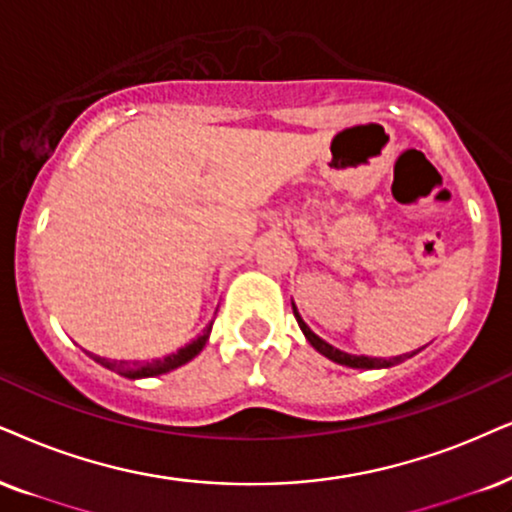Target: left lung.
I'll return each instance as SVG.
<instances>
[{
	"mask_svg": "<svg viewBox=\"0 0 512 512\" xmlns=\"http://www.w3.org/2000/svg\"><path fill=\"white\" fill-rule=\"evenodd\" d=\"M293 314H295V319H297V326H300V331L304 333V338H307L309 345H312L319 354H323V357H326V359H331V361H335V364L347 366V368H361V371H371V368H390V366H394V364H401V361L416 357L420 349H423V347H420V349H416V352L399 354V357H392V359L366 357V354H347V352H342V349L333 347L331 342H326L323 338H319V335H316V333L312 331V328H309L307 323H304L300 312H297L295 302H293Z\"/></svg>",
	"mask_w": 512,
	"mask_h": 512,
	"instance_id": "1",
	"label": "left lung"
}]
</instances>
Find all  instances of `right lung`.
<instances>
[{
  "instance_id": "1",
  "label": "right lung",
  "mask_w": 512,
  "mask_h": 512,
  "mask_svg": "<svg viewBox=\"0 0 512 512\" xmlns=\"http://www.w3.org/2000/svg\"><path fill=\"white\" fill-rule=\"evenodd\" d=\"M210 331H212V321L205 326L203 335H198V338L191 340L189 345L179 347L177 352L167 354V357H163V359H153V361H115V359L99 357V354H92V352H87V354L96 361V364H101L103 368H108V371L122 375V378H129V380L155 378V375L170 373V371H174V368L189 364L193 357H198V354L203 352L205 342H208V338H210Z\"/></svg>"
}]
</instances>
